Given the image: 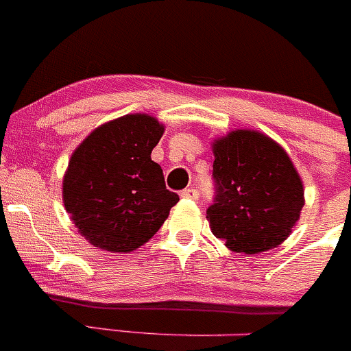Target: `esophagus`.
Listing matches in <instances>:
<instances>
[{"label":"esophagus","instance_id":"1","mask_svg":"<svg viewBox=\"0 0 351 351\" xmlns=\"http://www.w3.org/2000/svg\"><path fill=\"white\" fill-rule=\"evenodd\" d=\"M182 197L183 198H192V200H197L198 197V190H195V189H185V190H182Z\"/></svg>","mask_w":351,"mask_h":351}]
</instances>
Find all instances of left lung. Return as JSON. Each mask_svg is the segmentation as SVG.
Listing matches in <instances>:
<instances>
[{
  "instance_id": "8db88e82",
  "label": "left lung",
  "mask_w": 351,
  "mask_h": 351,
  "mask_svg": "<svg viewBox=\"0 0 351 351\" xmlns=\"http://www.w3.org/2000/svg\"><path fill=\"white\" fill-rule=\"evenodd\" d=\"M214 204L207 219L232 251L256 254L289 238L304 207V186L287 153L254 130L214 144Z\"/></svg>"
}]
</instances>
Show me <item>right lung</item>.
Here are the masks:
<instances>
[{"mask_svg": "<svg viewBox=\"0 0 351 351\" xmlns=\"http://www.w3.org/2000/svg\"><path fill=\"white\" fill-rule=\"evenodd\" d=\"M165 127L137 113L98 127L71 156L64 207L93 246L129 253L159 231L180 200L151 159Z\"/></svg>", "mask_w": 351, "mask_h": 351, "instance_id": "obj_1", "label": "right lung"}]
</instances>
